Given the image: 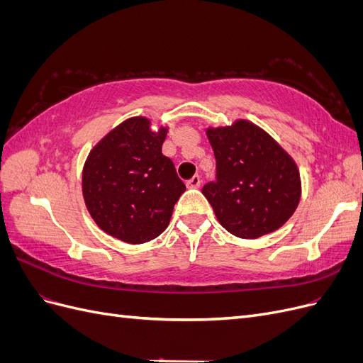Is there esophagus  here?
<instances>
[{"label":"esophagus","instance_id":"34e87169","mask_svg":"<svg viewBox=\"0 0 363 363\" xmlns=\"http://www.w3.org/2000/svg\"><path fill=\"white\" fill-rule=\"evenodd\" d=\"M200 184H201V177H200V175H194V177L188 182V188L196 189V188H200Z\"/></svg>","mask_w":363,"mask_h":363}]
</instances>
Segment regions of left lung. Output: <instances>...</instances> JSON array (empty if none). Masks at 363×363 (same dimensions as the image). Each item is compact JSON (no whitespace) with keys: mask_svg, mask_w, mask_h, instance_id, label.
<instances>
[{"mask_svg":"<svg viewBox=\"0 0 363 363\" xmlns=\"http://www.w3.org/2000/svg\"><path fill=\"white\" fill-rule=\"evenodd\" d=\"M206 133L216 159V182L204 184L203 194L219 224L242 239L276 232L301 199L295 160L265 130L247 119L208 127Z\"/></svg>","mask_w":363,"mask_h":363,"instance_id":"left-lung-1","label":"left lung"}]
</instances>
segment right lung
Wrapping results in <instances>:
<instances>
[{
	"label": "right lung",
	"mask_w": 363,
	"mask_h": 363,
	"mask_svg": "<svg viewBox=\"0 0 363 363\" xmlns=\"http://www.w3.org/2000/svg\"><path fill=\"white\" fill-rule=\"evenodd\" d=\"M168 127L133 116L91 150L83 167V199L103 232L127 244H145L168 227L186 191L174 163L162 155Z\"/></svg>",
	"instance_id": "right-lung-1"
}]
</instances>
